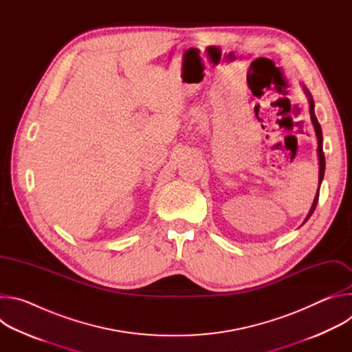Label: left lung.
<instances>
[{
  "label": "left lung",
  "instance_id": "obj_1",
  "mask_svg": "<svg viewBox=\"0 0 352 352\" xmlns=\"http://www.w3.org/2000/svg\"><path fill=\"white\" fill-rule=\"evenodd\" d=\"M307 96H308V100H309V113H311V120H312V124L315 126V132H316V136H318V156H319V189H320V184L323 181V177H324V167H326V163H324V153H323V135H322V128H320V124L315 116V103H314V98H312V94L309 93V90L307 87H304ZM319 189L316 192V196L314 199V204H312V208L305 219L304 223L308 221V219L312 216V213L315 212L316 209V205H318V200H319Z\"/></svg>",
  "mask_w": 352,
  "mask_h": 352
}]
</instances>
